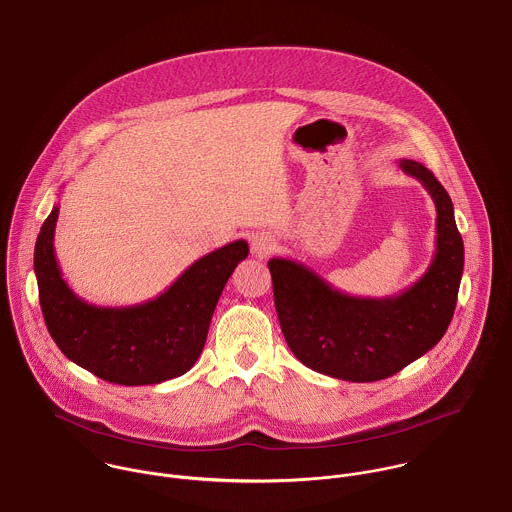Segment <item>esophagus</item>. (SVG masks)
I'll return each mask as SVG.
<instances>
[{
  "mask_svg": "<svg viewBox=\"0 0 512 512\" xmlns=\"http://www.w3.org/2000/svg\"><path fill=\"white\" fill-rule=\"evenodd\" d=\"M251 249L257 257H267L273 249H275V239L271 235H265V233H259L251 239Z\"/></svg>",
  "mask_w": 512,
  "mask_h": 512,
  "instance_id": "1",
  "label": "esophagus"
}]
</instances>
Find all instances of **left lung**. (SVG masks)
I'll return each instance as SVG.
<instances>
[{
  "instance_id": "obj_1",
  "label": "left lung",
  "mask_w": 512,
  "mask_h": 512,
  "mask_svg": "<svg viewBox=\"0 0 512 512\" xmlns=\"http://www.w3.org/2000/svg\"><path fill=\"white\" fill-rule=\"evenodd\" d=\"M399 167L423 183L437 207L435 255L411 287L391 297H355L299 261H269L283 337L317 373L353 383L387 379L431 351L451 325L465 267L453 201L425 165L401 159Z\"/></svg>"
}]
</instances>
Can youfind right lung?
<instances>
[{
	"label": "right lung",
	"mask_w": 512,
	"mask_h": 512,
	"mask_svg": "<svg viewBox=\"0 0 512 512\" xmlns=\"http://www.w3.org/2000/svg\"><path fill=\"white\" fill-rule=\"evenodd\" d=\"M59 205L41 225L33 269L49 335L61 353L95 377L127 387L157 385L187 373L199 359L213 311L235 267L249 255L243 239L197 259L155 299L99 307L67 285L53 237Z\"/></svg>",
	"instance_id": "1"
}]
</instances>
